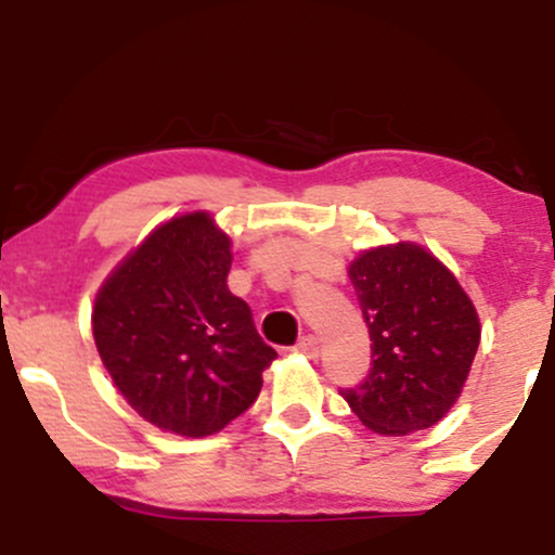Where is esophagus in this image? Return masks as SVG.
<instances>
[{
    "label": "esophagus",
    "mask_w": 555,
    "mask_h": 555,
    "mask_svg": "<svg viewBox=\"0 0 555 555\" xmlns=\"http://www.w3.org/2000/svg\"><path fill=\"white\" fill-rule=\"evenodd\" d=\"M295 349L299 354H308V358H318V352H321V347H318V339L313 334L302 336V339L295 344Z\"/></svg>",
    "instance_id": "obj_1"
}]
</instances>
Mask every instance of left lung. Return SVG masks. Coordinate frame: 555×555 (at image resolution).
I'll return each instance as SVG.
<instances>
[{"label":"left lung","mask_w":555,"mask_h":555,"mask_svg":"<svg viewBox=\"0 0 555 555\" xmlns=\"http://www.w3.org/2000/svg\"><path fill=\"white\" fill-rule=\"evenodd\" d=\"M367 334L371 371L339 388L362 425L406 436L436 425L462 393L480 321L454 273L423 247L399 242L349 266Z\"/></svg>","instance_id":"left-lung-1"}]
</instances>
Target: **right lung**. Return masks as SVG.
I'll list each match as a JSON object with an SVG mask.
<instances>
[{
    "label": "right lung",
    "mask_w": 555,
    "mask_h": 555,
    "mask_svg": "<svg viewBox=\"0 0 555 555\" xmlns=\"http://www.w3.org/2000/svg\"><path fill=\"white\" fill-rule=\"evenodd\" d=\"M229 237L208 214L158 227L95 297L93 339L127 404L177 436L250 410L276 352L227 286Z\"/></svg>",
    "instance_id": "obj_1"
}]
</instances>
